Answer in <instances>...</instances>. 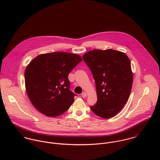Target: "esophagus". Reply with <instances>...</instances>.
I'll return each instance as SVG.
<instances>
[{"instance_id":"1","label":"esophagus","mask_w":160,"mask_h":160,"mask_svg":"<svg viewBox=\"0 0 160 160\" xmlns=\"http://www.w3.org/2000/svg\"><path fill=\"white\" fill-rule=\"evenodd\" d=\"M81 95H82V97L83 98H85V97L87 96V93H86L85 92H82V93Z\"/></svg>"}]
</instances>
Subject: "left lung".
<instances>
[{
    "mask_svg": "<svg viewBox=\"0 0 160 160\" xmlns=\"http://www.w3.org/2000/svg\"><path fill=\"white\" fill-rule=\"evenodd\" d=\"M83 60L94 78L97 102L92 111L99 117L111 118L118 114L129 99L133 82L128 57L113 49L88 52Z\"/></svg>",
    "mask_w": 160,
    "mask_h": 160,
    "instance_id": "1",
    "label": "left lung"
}]
</instances>
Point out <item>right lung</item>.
Listing matches in <instances>:
<instances>
[{
    "instance_id": "1",
    "label": "right lung",
    "mask_w": 160,
    "mask_h": 160,
    "mask_svg": "<svg viewBox=\"0 0 160 160\" xmlns=\"http://www.w3.org/2000/svg\"><path fill=\"white\" fill-rule=\"evenodd\" d=\"M81 61L79 55L65 52L41 54L31 61L24 71L25 87L39 112L57 117L68 110L75 95L69 90V73Z\"/></svg>"
}]
</instances>
